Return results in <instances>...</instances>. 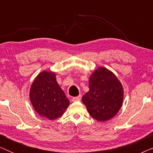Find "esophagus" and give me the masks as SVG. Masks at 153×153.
Returning a JSON list of instances; mask_svg holds the SVG:
<instances>
[{
    "mask_svg": "<svg viewBox=\"0 0 153 153\" xmlns=\"http://www.w3.org/2000/svg\"><path fill=\"white\" fill-rule=\"evenodd\" d=\"M81 100V95H79L77 96V97H74L72 98V101L73 102H76V101H80V100Z\"/></svg>",
    "mask_w": 153,
    "mask_h": 153,
    "instance_id": "34e87169",
    "label": "esophagus"
}]
</instances>
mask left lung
Instances as JSON below:
<instances>
[{
  "label": "left lung",
  "instance_id": "obj_1",
  "mask_svg": "<svg viewBox=\"0 0 153 153\" xmlns=\"http://www.w3.org/2000/svg\"><path fill=\"white\" fill-rule=\"evenodd\" d=\"M123 88L116 76L107 69L100 68L89 79V91L82 97L89 114L102 122L116 116L122 106Z\"/></svg>",
  "mask_w": 153,
  "mask_h": 153
}]
</instances>
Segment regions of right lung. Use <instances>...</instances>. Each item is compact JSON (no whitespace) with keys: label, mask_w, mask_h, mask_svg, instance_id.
<instances>
[{"label":"right lung","mask_w":153,"mask_h":153,"mask_svg":"<svg viewBox=\"0 0 153 153\" xmlns=\"http://www.w3.org/2000/svg\"><path fill=\"white\" fill-rule=\"evenodd\" d=\"M30 102L41 116L49 120L59 118L68 107L70 101L56 80V74L44 71L31 85Z\"/></svg>","instance_id":"right-lung-1"}]
</instances>
